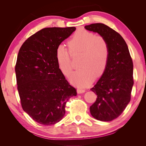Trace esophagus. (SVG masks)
<instances>
[{
  "instance_id": "esophagus-1",
  "label": "esophagus",
  "mask_w": 146,
  "mask_h": 146,
  "mask_svg": "<svg viewBox=\"0 0 146 146\" xmlns=\"http://www.w3.org/2000/svg\"><path fill=\"white\" fill-rule=\"evenodd\" d=\"M85 92V90H83V89H78L77 90V93L78 94H82L83 93V92Z\"/></svg>"
}]
</instances>
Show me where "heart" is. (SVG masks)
<instances>
[{"instance_id": "b5f03b06", "label": "heart", "mask_w": 146, "mask_h": 146, "mask_svg": "<svg viewBox=\"0 0 146 146\" xmlns=\"http://www.w3.org/2000/svg\"><path fill=\"white\" fill-rule=\"evenodd\" d=\"M72 55L81 54L80 67L69 77L70 82L79 88L86 87L96 77H101L107 69L109 45L106 39L83 29L77 30L68 42ZM55 57L58 68L65 76L72 72L73 66L69 51L63 45L57 46Z\"/></svg>"}]
</instances>
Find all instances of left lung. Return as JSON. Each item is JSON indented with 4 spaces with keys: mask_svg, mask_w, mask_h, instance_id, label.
<instances>
[{
    "mask_svg": "<svg viewBox=\"0 0 146 146\" xmlns=\"http://www.w3.org/2000/svg\"><path fill=\"white\" fill-rule=\"evenodd\" d=\"M107 41L110 55L107 69L91 88L98 96L90 109L92 116L101 121H111L121 115L130 101L133 85V64L129 48L121 35L101 23L86 25Z\"/></svg>",
    "mask_w": 146,
    "mask_h": 146,
    "instance_id": "obj_1",
    "label": "left lung"
}]
</instances>
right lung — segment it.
I'll use <instances>...</instances> for the list:
<instances>
[{
	"instance_id": "right-lung-1",
	"label": "right lung",
	"mask_w": 146,
	"mask_h": 146,
	"mask_svg": "<svg viewBox=\"0 0 146 146\" xmlns=\"http://www.w3.org/2000/svg\"><path fill=\"white\" fill-rule=\"evenodd\" d=\"M76 27H48L32 35L20 48L15 66L22 107L35 121L55 124L65 114L69 98L77 96L60 71L55 50Z\"/></svg>"
}]
</instances>
